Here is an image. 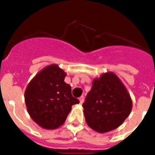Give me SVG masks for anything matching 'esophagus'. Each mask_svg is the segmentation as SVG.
Wrapping results in <instances>:
<instances>
[{
	"instance_id": "1",
	"label": "esophagus",
	"mask_w": 155,
	"mask_h": 155,
	"mask_svg": "<svg viewBox=\"0 0 155 155\" xmlns=\"http://www.w3.org/2000/svg\"><path fill=\"white\" fill-rule=\"evenodd\" d=\"M79 100H80V103L82 104L84 103V96H81V97L79 98Z\"/></svg>"
}]
</instances>
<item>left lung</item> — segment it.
I'll return each mask as SVG.
<instances>
[{"instance_id": "8db88e82", "label": "left lung", "mask_w": 155, "mask_h": 155, "mask_svg": "<svg viewBox=\"0 0 155 155\" xmlns=\"http://www.w3.org/2000/svg\"><path fill=\"white\" fill-rule=\"evenodd\" d=\"M83 107L87 124L104 133L121 126L130 114L132 102L118 77L111 72L94 80Z\"/></svg>"}]
</instances>
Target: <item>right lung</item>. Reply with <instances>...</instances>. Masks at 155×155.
Here are the masks:
<instances>
[{
  "label": "right lung",
  "mask_w": 155,
  "mask_h": 155,
  "mask_svg": "<svg viewBox=\"0 0 155 155\" xmlns=\"http://www.w3.org/2000/svg\"><path fill=\"white\" fill-rule=\"evenodd\" d=\"M66 73L57 65L47 66L36 74L25 90L28 114L45 129H56L65 122L71 106L80 101L71 94L64 80Z\"/></svg>",
  "instance_id": "right-lung-1"
}]
</instances>
